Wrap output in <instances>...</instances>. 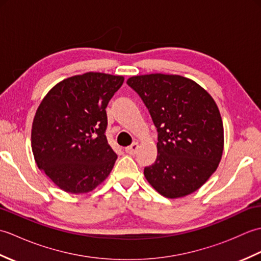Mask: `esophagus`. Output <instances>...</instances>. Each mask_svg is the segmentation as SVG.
Listing matches in <instances>:
<instances>
[{
    "label": "esophagus",
    "mask_w": 261,
    "mask_h": 261,
    "mask_svg": "<svg viewBox=\"0 0 261 261\" xmlns=\"http://www.w3.org/2000/svg\"><path fill=\"white\" fill-rule=\"evenodd\" d=\"M138 148H139V145L137 142H134L131 146L125 148V152L129 154H135L138 151Z\"/></svg>",
    "instance_id": "esophagus-1"
}]
</instances>
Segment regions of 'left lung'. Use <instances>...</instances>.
I'll list each match as a JSON object with an SVG mask.
<instances>
[{"instance_id":"1","label":"left lung","mask_w":261,"mask_h":261,"mask_svg":"<svg viewBox=\"0 0 261 261\" xmlns=\"http://www.w3.org/2000/svg\"><path fill=\"white\" fill-rule=\"evenodd\" d=\"M157 127V159L145 176L159 194L176 198L197 191L219 166L223 123L210 94L179 75L130 77Z\"/></svg>"}]
</instances>
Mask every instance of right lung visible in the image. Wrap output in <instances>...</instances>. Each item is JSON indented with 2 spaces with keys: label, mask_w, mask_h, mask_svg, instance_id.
<instances>
[{
  "label": "right lung",
  "mask_w": 261,
  "mask_h": 261,
  "mask_svg": "<svg viewBox=\"0 0 261 261\" xmlns=\"http://www.w3.org/2000/svg\"><path fill=\"white\" fill-rule=\"evenodd\" d=\"M123 76L85 73L58 83L39 105L32 123L31 147L39 169L63 191H93L116 160L105 131L110 99Z\"/></svg>",
  "instance_id": "obj_1"
}]
</instances>
